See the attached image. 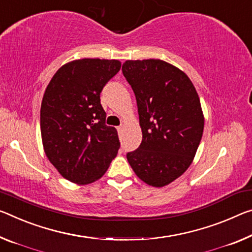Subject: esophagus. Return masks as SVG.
<instances>
[{
  "label": "esophagus",
  "instance_id": "34e87169",
  "mask_svg": "<svg viewBox=\"0 0 252 252\" xmlns=\"http://www.w3.org/2000/svg\"><path fill=\"white\" fill-rule=\"evenodd\" d=\"M123 130H125V126H118V132H119V133H122Z\"/></svg>",
  "mask_w": 252,
  "mask_h": 252
}]
</instances>
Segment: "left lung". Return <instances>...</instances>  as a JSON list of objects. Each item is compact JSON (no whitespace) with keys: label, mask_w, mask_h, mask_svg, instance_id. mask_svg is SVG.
<instances>
[{"label":"left lung","mask_w":252,"mask_h":252,"mask_svg":"<svg viewBox=\"0 0 252 252\" xmlns=\"http://www.w3.org/2000/svg\"><path fill=\"white\" fill-rule=\"evenodd\" d=\"M122 73L138 105L142 141L126 154L135 175L162 187L185 173L201 142L204 117L187 75L160 59L126 61Z\"/></svg>","instance_id":"8db88e82"}]
</instances>
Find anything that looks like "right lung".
<instances>
[{
    "label": "right lung",
    "instance_id": "add662e5",
    "mask_svg": "<svg viewBox=\"0 0 252 252\" xmlns=\"http://www.w3.org/2000/svg\"><path fill=\"white\" fill-rule=\"evenodd\" d=\"M120 68L113 59H78L62 66L48 84L40 110L43 149L70 182L101 178L118 154L117 129L105 125L99 94Z\"/></svg>",
    "mask_w": 252,
    "mask_h": 252
}]
</instances>
